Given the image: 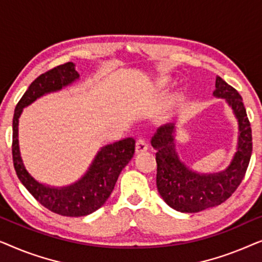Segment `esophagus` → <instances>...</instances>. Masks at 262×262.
I'll return each mask as SVG.
<instances>
[{
	"instance_id": "1",
	"label": "esophagus",
	"mask_w": 262,
	"mask_h": 262,
	"mask_svg": "<svg viewBox=\"0 0 262 262\" xmlns=\"http://www.w3.org/2000/svg\"><path fill=\"white\" fill-rule=\"evenodd\" d=\"M146 150H148V143L144 139H138L137 143H136V152L142 154L145 152Z\"/></svg>"
}]
</instances>
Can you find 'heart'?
<instances>
[{
    "mask_svg": "<svg viewBox=\"0 0 262 262\" xmlns=\"http://www.w3.org/2000/svg\"><path fill=\"white\" fill-rule=\"evenodd\" d=\"M168 83H169V80L166 77H160L157 78L156 83H155V89L157 93H162L163 89L167 87ZM179 101H180V95L178 94V93H173V94H170L169 96H167V99L164 100L162 107H161L160 110V116L162 119L167 120V119H170L171 116H173L175 110H177V107L179 105Z\"/></svg>",
    "mask_w": 262,
    "mask_h": 262,
    "instance_id": "b5f03b06",
    "label": "heart"
}]
</instances>
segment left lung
<instances>
[{
	"mask_svg": "<svg viewBox=\"0 0 262 262\" xmlns=\"http://www.w3.org/2000/svg\"><path fill=\"white\" fill-rule=\"evenodd\" d=\"M213 96L225 100L238 125L236 152L225 169L198 173L182 162L175 148L174 123L160 126L151 138L152 148L157 151V191L166 204L180 212H200L225 202L241 184L252 156V128L241 95L217 76Z\"/></svg>",
	"mask_w": 262,
	"mask_h": 262,
	"instance_id": "8db88e82",
	"label": "left lung"
}]
</instances>
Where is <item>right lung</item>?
<instances>
[{
    "label": "right lung",
    "mask_w": 262,
    "mask_h": 262,
    "mask_svg": "<svg viewBox=\"0 0 262 262\" xmlns=\"http://www.w3.org/2000/svg\"><path fill=\"white\" fill-rule=\"evenodd\" d=\"M80 80L73 62L62 64L32 82L20 99L13 118V162L16 175L28 192L46 209L67 217L87 216L100 209L112 193L118 177L135 154V139L127 137L102 146L77 181L50 186L38 181L25 167L19 145V119L25 107L50 93L62 91Z\"/></svg>",
    "instance_id": "obj_1"
}]
</instances>
